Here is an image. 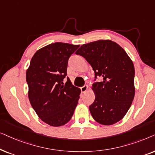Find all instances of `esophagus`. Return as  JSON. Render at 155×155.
Here are the masks:
<instances>
[{
	"label": "esophagus",
	"instance_id": "34e87169",
	"mask_svg": "<svg viewBox=\"0 0 155 155\" xmlns=\"http://www.w3.org/2000/svg\"><path fill=\"white\" fill-rule=\"evenodd\" d=\"M88 88V86L87 85H84V86H82V87L81 88V91L82 93H85L86 91H87Z\"/></svg>",
	"mask_w": 155,
	"mask_h": 155
}]
</instances>
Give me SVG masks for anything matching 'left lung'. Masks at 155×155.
Listing matches in <instances>:
<instances>
[{"label": "left lung", "mask_w": 155, "mask_h": 155, "mask_svg": "<svg viewBox=\"0 0 155 155\" xmlns=\"http://www.w3.org/2000/svg\"><path fill=\"white\" fill-rule=\"evenodd\" d=\"M86 59L103 81L93 84L95 101L89 106L93 118L101 125L115 124L123 118L133 102L135 67L116 42L100 40L81 45L76 51Z\"/></svg>", "instance_id": "8db88e82"}]
</instances>
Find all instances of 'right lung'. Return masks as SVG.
<instances>
[{
    "label": "right lung",
    "mask_w": 155,
    "mask_h": 155,
    "mask_svg": "<svg viewBox=\"0 0 155 155\" xmlns=\"http://www.w3.org/2000/svg\"><path fill=\"white\" fill-rule=\"evenodd\" d=\"M79 45H48L33 55L26 71L28 98L38 117L51 126L65 125L74 114L81 89L67 76L68 60Z\"/></svg>",
    "instance_id": "1"
}]
</instances>
